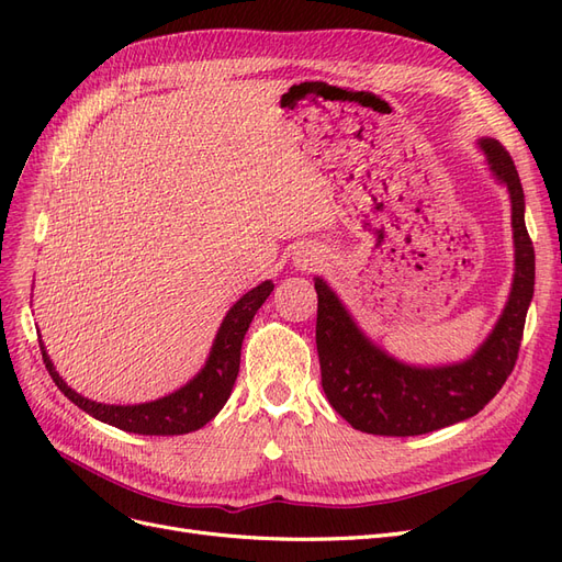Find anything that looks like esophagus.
<instances>
[{
  "instance_id": "1",
  "label": "esophagus",
  "mask_w": 562,
  "mask_h": 562,
  "mask_svg": "<svg viewBox=\"0 0 562 562\" xmlns=\"http://www.w3.org/2000/svg\"><path fill=\"white\" fill-rule=\"evenodd\" d=\"M293 262H295V267H300V269H314V267H318V265L323 262V258H321V255H318L316 250H297Z\"/></svg>"
}]
</instances>
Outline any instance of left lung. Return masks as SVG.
<instances>
[{
	"instance_id": "left-lung-1",
	"label": "left lung",
	"mask_w": 562,
	"mask_h": 562,
	"mask_svg": "<svg viewBox=\"0 0 562 562\" xmlns=\"http://www.w3.org/2000/svg\"><path fill=\"white\" fill-rule=\"evenodd\" d=\"M490 173L512 199V293L485 342L469 359L448 366L403 363L359 328L321 277L316 349L321 384L330 405L353 429L375 436H419L479 415L497 396L518 359L527 307L535 293V248L525 227V194L514 159L495 138H481Z\"/></svg>"
}]
</instances>
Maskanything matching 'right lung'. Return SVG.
Returning <instances> with one entry per match:
<instances>
[{
  "instance_id": "1",
  "label": "right lung",
  "mask_w": 562,
  "mask_h": 562,
  "mask_svg": "<svg viewBox=\"0 0 562 562\" xmlns=\"http://www.w3.org/2000/svg\"><path fill=\"white\" fill-rule=\"evenodd\" d=\"M274 291V283L262 281L248 291L244 297L234 302V307L227 312L217 328V335L213 339V347L206 363L196 372V375L180 386L173 394L164 398L138 403V405H110V403H95L91 398H83L75 389L65 384V380L58 375V370L50 363L46 347L40 339L42 359L46 363V370L50 380L63 394L70 398L83 413L91 417L112 424V427L128 431V434H143V436H180L201 429L203 424L211 422L223 405L227 403L232 386L239 375L241 363V345L244 335L250 326L252 316Z\"/></svg>"
}]
</instances>
